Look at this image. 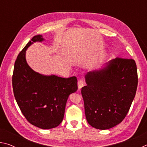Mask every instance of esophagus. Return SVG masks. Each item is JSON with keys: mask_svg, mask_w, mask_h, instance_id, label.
Here are the masks:
<instances>
[{"mask_svg": "<svg viewBox=\"0 0 147 147\" xmlns=\"http://www.w3.org/2000/svg\"><path fill=\"white\" fill-rule=\"evenodd\" d=\"M84 86V82L82 80H79L78 81V89H80L82 87Z\"/></svg>", "mask_w": 147, "mask_h": 147, "instance_id": "esophagus-1", "label": "esophagus"}]
</instances>
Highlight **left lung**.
Returning <instances> with one entry per match:
<instances>
[{"label":"left lung","instance_id":"8db88e82","mask_svg":"<svg viewBox=\"0 0 147 147\" xmlns=\"http://www.w3.org/2000/svg\"><path fill=\"white\" fill-rule=\"evenodd\" d=\"M82 88L87 121L99 130L121 123L135 97L138 78L133 59L116 58L98 71L85 76Z\"/></svg>","mask_w":147,"mask_h":147}]
</instances>
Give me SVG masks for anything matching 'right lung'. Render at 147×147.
Returning <instances> with one entry per match:
<instances>
[{"mask_svg":"<svg viewBox=\"0 0 147 147\" xmlns=\"http://www.w3.org/2000/svg\"><path fill=\"white\" fill-rule=\"evenodd\" d=\"M43 40L41 35L34 36L19 54L12 86L15 98L26 120L39 128L51 129L63 121L67 100L78 86L76 76H45L30 67L26 61V49L34 42Z\"/></svg>","mask_w":147,"mask_h":147,"instance_id":"1","label":"right lung"}]
</instances>
